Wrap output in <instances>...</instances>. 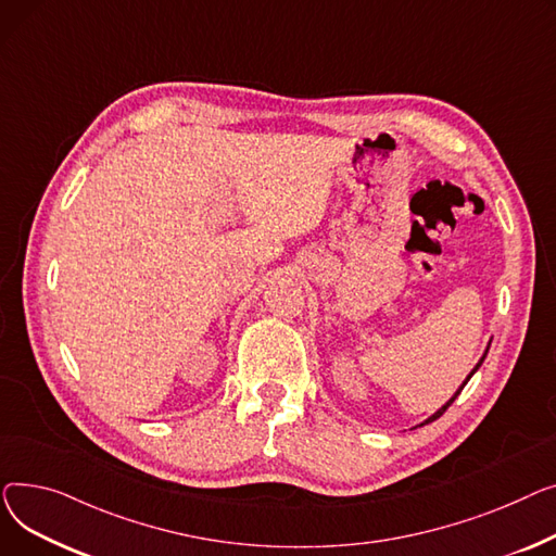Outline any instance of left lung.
<instances>
[{"mask_svg":"<svg viewBox=\"0 0 556 556\" xmlns=\"http://www.w3.org/2000/svg\"><path fill=\"white\" fill-rule=\"evenodd\" d=\"M482 362H484V356H482V358H480V362H478V366H476V368H473V370H471V375H473V372H476V370H478V368H480V364H482ZM471 375H469V377H467V381H469V379H471ZM467 381H465V383H467ZM465 383H463V386H460V388H458V393H455V395H453V397H451V400H448V402H446V404H444V406H442V408H440V410H438V413H433V415H431V417H429V419H427V421H424V424H429V421H433V419H438V417H440V415H442V413H444V410H446V408H448V406H451V404H453V402H455V397H458V395H460V393H463V388H465Z\"/></svg>","mask_w":556,"mask_h":556,"instance_id":"1","label":"left lung"}]
</instances>
